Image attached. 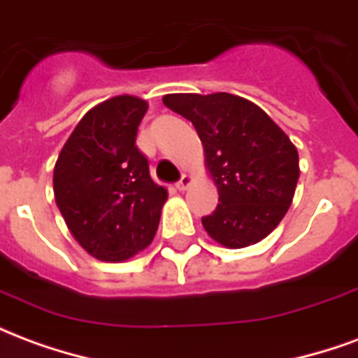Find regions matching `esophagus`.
<instances>
[{"mask_svg":"<svg viewBox=\"0 0 358 358\" xmlns=\"http://www.w3.org/2000/svg\"><path fill=\"white\" fill-rule=\"evenodd\" d=\"M189 184H192V176H187V174H182V178L176 182V189L184 192V189H187V187H189Z\"/></svg>","mask_w":358,"mask_h":358,"instance_id":"obj_1","label":"esophagus"}]
</instances>
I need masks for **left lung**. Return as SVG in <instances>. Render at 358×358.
<instances>
[{
    "label": "left lung",
    "mask_w": 358,
    "mask_h": 358,
    "mask_svg": "<svg viewBox=\"0 0 358 358\" xmlns=\"http://www.w3.org/2000/svg\"><path fill=\"white\" fill-rule=\"evenodd\" d=\"M163 103L192 120L218 187L201 222L220 245L264 240L284 218L299 180V155L284 130L255 103L232 94H171Z\"/></svg>",
    "instance_id": "1"
}]
</instances>
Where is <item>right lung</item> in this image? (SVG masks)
<instances>
[{
  "instance_id": "1",
  "label": "right lung",
  "mask_w": 358,
  "mask_h": 358,
  "mask_svg": "<svg viewBox=\"0 0 358 358\" xmlns=\"http://www.w3.org/2000/svg\"><path fill=\"white\" fill-rule=\"evenodd\" d=\"M148 101L117 95L88 110L59 153L55 201L74 240L99 261L120 263L153 241L166 189L136 145Z\"/></svg>"
}]
</instances>
